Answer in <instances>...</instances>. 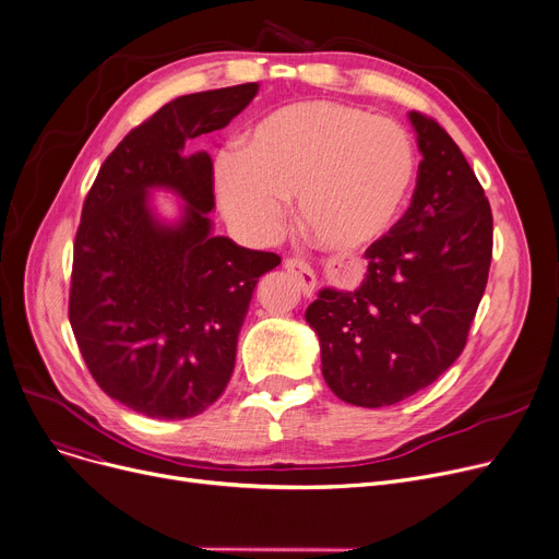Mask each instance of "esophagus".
Masks as SVG:
<instances>
[{"label":"esophagus","mask_w":559,"mask_h":559,"mask_svg":"<svg viewBox=\"0 0 559 559\" xmlns=\"http://www.w3.org/2000/svg\"><path fill=\"white\" fill-rule=\"evenodd\" d=\"M284 271H286L295 282H298L300 290L307 295V298H311L313 290H316V284H318L313 269H311L309 264H305V261H300V259H286V261H284Z\"/></svg>","instance_id":"esophagus-1"}]
</instances>
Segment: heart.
<instances>
[{
  "label": "heart",
  "instance_id": "b5f03b06",
  "mask_svg": "<svg viewBox=\"0 0 559 559\" xmlns=\"http://www.w3.org/2000/svg\"><path fill=\"white\" fill-rule=\"evenodd\" d=\"M415 178L406 130L385 117L334 104L302 102L273 110L241 142L239 159L216 162V199L239 233L271 243L286 201L326 250L352 252L395 225Z\"/></svg>",
  "mask_w": 559,
  "mask_h": 559
}]
</instances>
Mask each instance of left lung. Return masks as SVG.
I'll return each mask as SVG.
<instances>
[{
    "label": "left lung",
    "instance_id": "obj_1",
    "mask_svg": "<svg viewBox=\"0 0 559 559\" xmlns=\"http://www.w3.org/2000/svg\"><path fill=\"white\" fill-rule=\"evenodd\" d=\"M408 119L421 153L411 207L366 250L364 282L322 288L305 313L326 385L364 408L397 404L451 368L491 261V210L469 162L433 119Z\"/></svg>",
    "mask_w": 559,
    "mask_h": 559
}]
</instances>
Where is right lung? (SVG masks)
<instances>
[{
  "instance_id": "obj_1",
  "label": "right lung",
  "mask_w": 559,
  "mask_h": 559,
  "mask_svg": "<svg viewBox=\"0 0 559 559\" xmlns=\"http://www.w3.org/2000/svg\"><path fill=\"white\" fill-rule=\"evenodd\" d=\"M257 92L246 83L174 98L121 140L85 199L70 322L98 388L146 417H193L221 397L254 286L282 261L214 235L212 157L185 151ZM155 190L183 201L171 219Z\"/></svg>"
}]
</instances>
